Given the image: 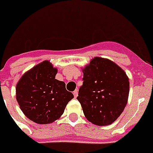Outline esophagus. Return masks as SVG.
I'll return each instance as SVG.
<instances>
[{"instance_id":"34e87169","label":"esophagus","mask_w":153,"mask_h":153,"mask_svg":"<svg viewBox=\"0 0 153 153\" xmlns=\"http://www.w3.org/2000/svg\"><path fill=\"white\" fill-rule=\"evenodd\" d=\"M73 95H74L75 98H76V97H77V96H78V90H76V91H73Z\"/></svg>"}]
</instances>
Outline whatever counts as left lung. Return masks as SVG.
<instances>
[{
	"instance_id": "left-lung-1",
	"label": "left lung",
	"mask_w": 153,
	"mask_h": 153,
	"mask_svg": "<svg viewBox=\"0 0 153 153\" xmlns=\"http://www.w3.org/2000/svg\"><path fill=\"white\" fill-rule=\"evenodd\" d=\"M83 84L76 99L88 121L98 126L114 123L123 113L129 94L126 72L113 61L95 57L82 68Z\"/></svg>"
}]
</instances>
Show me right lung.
<instances>
[{"label":"right lung","mask_w":153,"mask_h":153,"mask_svg":"<svg viewBox=\"0 0 153 153\" xmlns=\"http://www.w3.org/2000/svg\"><path fill=\"white\" fill-rule=\"evenodd\" d=\"M57 73V68L45 60L27 71L16 84L19 108L34 123H53L62 115L68 103L74 97L66 90L65 82L55 79Z\"/></svg>","instance_id":"obj_1"}]
</instances>
